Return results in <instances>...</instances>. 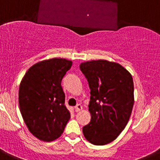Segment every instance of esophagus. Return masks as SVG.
<instances>
[{"label": "esophagus", "mask_w": 160, "mask_h": 160, "mask_svg": "<svg viewBox=\"0 0 160 160\" xmlns=\"http://www.w3.org/2000/svg\"><path fill=\"white\" fill-rule=\"evenodd\" d=\"M82 109V107L80 104H78V105H76V107H74V111H75V112H78V111H80Z\"/></svg>", "instance_id": "esophagus-1"}]
</instances>
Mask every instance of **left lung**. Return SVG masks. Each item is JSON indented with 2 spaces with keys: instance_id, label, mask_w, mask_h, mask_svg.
Listing matches in <instances>:
<instances>
[{
  "instance_id": "8db88e82",
  "label": "left lung",
  "mask_w": 160,
  "mask_h": 160,
  "mask_svg": "<svg viewBox=\"0 0 160 160\" xmlns=\"http://www.w3.org/2000/svg\"><path fill=\"white\" fill-rule=\"evenodd\" d=\"M90 89V122L83 127L85 138L94 145L114 141L128 124L134 105L131 73L118 63L93 60L80 64Z\"/></svg>"
}]
</instances>
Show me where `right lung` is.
Returning <instances> with one entry per match:
<instances>
[{
  "label": "right lung",
  "instance_id": "1",
  "mask_svg": "<svg viewBox=\"0 0 160 160\" xmlns=\"http://www.w3.org/2000/svg\"><path fill=\"white\" fill-rule=\"evenodd\" d=\"M71 66V61L65 58L42 61L31 66L21 82V114L29 131L40 140L57 139L70 120L61 83Z\"/></svg>",
  "mask_w": 160,
  "mask_h": 160
}]
</instances>
